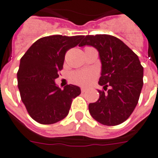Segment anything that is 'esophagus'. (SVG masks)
Wrapping results in <instances>:
<instances>
[{"mask_svg": "<svg viewBox=\"0 0 158 158\" xmlns=\"http://www.w3.org/2000/svg\"><path fill=\"white\" fill-rule=\"evenodd\" d=\"M86 90H87V89L84 88V87H81V93L86 92Z\"/></svg>", "mask_w": 158, "mask_h": 158, "instance_id": "34e87169", "label": "esophagus"}]
</instances>
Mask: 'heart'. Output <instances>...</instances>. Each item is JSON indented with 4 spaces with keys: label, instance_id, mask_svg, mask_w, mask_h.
I'll return each mask as SVG.
<instances>
[{
    "label": "heart",
    "instance_id": "obj_1",
    "mask_svg": "<svg viewBox=\"0 0 158 158\" xmlns=\"http://www.w3.org/2000/svg\"><path fill=\"white\" fill-rule=\"evenodd\" d=\"M96 77H97V73L94 70H84V71L73 73L70 75V80L75 84L86 86L91 84Z\"/></svg>",
    "mask_w": 158,
    "mask_h": 158
}]
</instances>
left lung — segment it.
I'll list each match as a JSON object with an SVG mask.
<instances>
[{"mask_svg": "<svg viewBox=\"0 0 158 158\" xmlns=\"http://www.w3.org/2000/svg\"><path fill=\"white\" fill-rule=\"evenodd\" d=\"M79 46L98 49L102 62L98 84L99 99L89 105L93 118L105 125H118L129 118L139 100L143 86V67L132 49L118 39L107 34L87 35Z\"/></svg>", "mask_w": 158, "mask_h": 158, "instance_id": "obj_1", "label": "left lung"}]
</instances>
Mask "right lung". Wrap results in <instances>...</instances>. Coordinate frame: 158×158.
Segmentation results:
<instances>
[{"label": "right lung", "instance_id": "right-lung-1", "mask_svg": "<svg viewBox=\"0 0 158 158\" xmlns=\"http://www.w3.org/2000/svg\"><path fill=\"white\" fill-rule=\"evenodd\" d=\"M82 36L52 35L33 43L21 57L17 82L21 98L34 121L54 124L68 115L73 99L81 89L67 85L61 89L55 83L63 69L65 52L77 46Z\"/></svg>", "mask_w": 158, "mask_h": 158}]
</instances>
